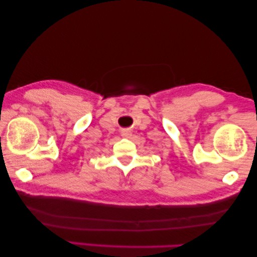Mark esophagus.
Instances as JSON below:
<instances>
[{
    "label": "esophagus",
    "mask_w": 257,
    "mask_h": 257,
    "mask_svg": "<svg viewBox=\"0 0 257 257\" xmlns=\"http://www.w3.org/2000/svg\"><path fill=\"white\" fill-rule=\"evenodd\" d=\"M131 136H132V132L130 131L128 128H123V130H121V137H123V138L128 139V138H131Z\"/></svg>",
    "instance_id": "obj_1"
}]
</instances>
